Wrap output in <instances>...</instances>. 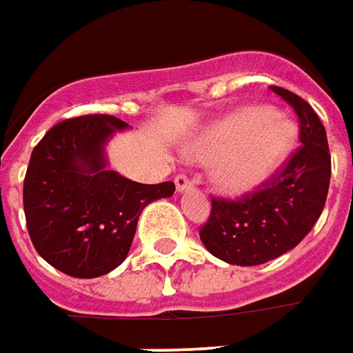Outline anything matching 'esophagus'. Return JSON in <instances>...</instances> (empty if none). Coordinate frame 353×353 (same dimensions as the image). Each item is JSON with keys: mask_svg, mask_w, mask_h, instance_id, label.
I'll list each match as a JSON object with an SVG mask.
<instances>
[{"mask_svg": "<svg viewBox=\"0 0 353 353\" xmlns=\"http://www.w3.org/2000/svg\"><path fill=\"white\" fill-rule=\"evenodd\" d=\"M192 179L190 176H186V174H176L174 176V186H176V190L182 192V190H186V188H192Z\"/></svg>", "mask_w": 353, "mask_h": 353, "instance_id": "esophagus-1", "label": "esophagus"}]
</instances>
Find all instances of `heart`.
I'll use <instances>...</instances> for the list:
<instances>
[{
  "label": "heart",
  "mask_w": 353,
  "mask_h": 353,
  "mask_svg": "<svg viewBox=\"0 0 353 353\" xmlns=\"http://www.w3.org/2000/svg\"><path fill=\"white\" fill-rule=\"evenodd\" d=\"M295 128L266 106L241 108L210 128L188 145L196 159L215 165V182L225 192L241 194L266 181L288 155Z\"/></svg>",
  "instance_id": "1"
}]
</instances>
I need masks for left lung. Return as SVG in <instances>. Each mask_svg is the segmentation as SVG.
<instances>
[{"mask_svg":"<svg viewBox=\"0 0 353 353\" xmlns=\"http://www.w3.org/2000/svg\"><path fill=\"white\" fill-rule=\"evenodd\" d=\"M270 89L297 114L301 145L252 192L212 196L210 217L200 227L204 247L237 266L264 264L299 245L323 214L330 184V151L321 118L299 94L276 85Z\"/></svg>","mask_w":353,"mask_h":353,"instance_id":"obj_1","label":"left lung"}]
</instances>
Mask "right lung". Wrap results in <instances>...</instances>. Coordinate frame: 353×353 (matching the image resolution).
<instances>
[{
	"label": "right lung",
	"mask_w": 353,
	"mask_h": 353,
	"mask_svg": "<svg viewBox=\"0 0 353 353\" xmlns=\"http://www.w3.org/2000/svg\"><path fill=\"white\" fill-rule=\"evenodd\" d=\"M126 126L106 114L68 118L30 153L23 182L28 235L50 266L73 278H97L120 266L141 210L174 192L171 181L141 184L105 171L103 143Z\"/></svg>",
	"instance_id": "right-lung-1"
}]
</instances>
